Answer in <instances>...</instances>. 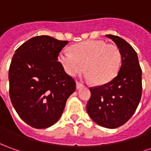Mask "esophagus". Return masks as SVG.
<instances>
[{
  "instance_id": "esophagus-1",
  "label": "esophagus",
  "mask_w": 151,
  "mask_h": 151,
  "mask_svg": "<svg viewBox=\"0 0 151 151\" xmlns=\"http://www.w3.org/2000/svg\"><path fill=\"white\" fill-rule=\"evenodd\" d=\"M76 87H77V89H79L83 87V84L82 83H80V82H77L76 83Z\"/></svg>"
}]
</instances>
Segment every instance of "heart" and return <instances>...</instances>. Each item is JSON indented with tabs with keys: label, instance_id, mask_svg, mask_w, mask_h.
I'll list each match as a JSON object with an SVG mask.
<instances>
[{
	"label": "heart",
	"instance_id": "b5f03b06",
	"mask_svg": "<svg viewBox=\"0 0 151 151\" xmlns=\"http://www.w3.org/2000/svg\"><path fill=\"white\" fill-rule=\"evenodd\" d=\"M59 61L68 75L76 76L83 71L97 85L107 83L118 73L122 54L119 48L103 40H88L72 47V53L63 50Z\"/></svg>",
	"mask_w": 151,
	"mask_h": 151
}]
</instances>
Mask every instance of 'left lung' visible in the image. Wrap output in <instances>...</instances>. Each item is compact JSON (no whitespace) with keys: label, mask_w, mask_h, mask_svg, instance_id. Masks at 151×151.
<instances>
[{"label":"left lung","mask_w":151,"mask_h":151,"mask_svg":"<svg viewBox=\"0 0 151 151\" xmlns=\"http://www.w3.org/2000/svg\"><path fill=\"white\" fill-rule=\"evenodd\" d=\"M119 48L122 65L117 75L107 83L90 88L87 111L97 125L114 129L128 122L135 113L142 94V79L138 56L122 38L106 35Z\"/></svg>","instance_id":"obj_1"}]
</instances>
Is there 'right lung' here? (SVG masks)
I'll return each mask as SVG.
<instances>
[{
  "mask_svg": "<svg viewBox=\"0 0 151 151\" xmlns=\"http://www.w3.org/2000/svg\"><path fill=\"white\" fill-rule=\"evenodd\" d=\"M68 41L40 35L15 50L9 68V93L20 118L29 126L43 129L56 123L66 101L76 90L75 80L58 61Z\"/></svg>",
  "mask_w": 151,
  "mask_h": 151,
  "instance_id": "1",
  "label": "right lung"
}]
</instances>
